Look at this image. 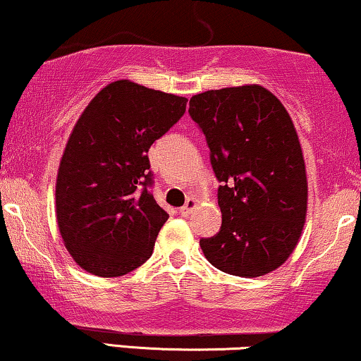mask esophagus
<instances>
[{
	"mask_svg": "<svg viewBox=\"0 0 361 361\" xmlns=\"http://www.w3.org/2000/svg\"><path fill=\"white\" fill-rule=\"evenodd\" d=\"M196 208V200L195 198H188L186 200V203L183 207L180 208V214L181 216H190L191 213H193V209Z\"/></svg>",
	"mask_w": 361,
	"mask_h": 361,
	"instance_id": "1",
	"label": "esophagus"
}]
</instances>
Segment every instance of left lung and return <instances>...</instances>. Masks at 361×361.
I'll return each mask as SVG.
<instances>
[{"mask_svg": "<svg viewBox=\"0 0 361 361\" xmlns=\"http://www.w3.org/2000/svg\"><path fill=\"white\" fill-rule=\"evenodd\" d=\"M188 111L221 181V228L200 240L204 257L235 276L275 271L302 236L308 203L302 145L288 111L259 85L195 94Z\"/></svg>", "mask_w": 361, "mask_h": 361, "instance_id": "left-lung-1", "label": "left lung"}]
</instances>
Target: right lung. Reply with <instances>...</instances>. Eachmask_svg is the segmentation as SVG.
<instances>
[{
    "label": "right lung",
    "mask_w": 361,
    "mask_h": 361,
    "mask_svg": "<svg viewBox=\"0 0 361 361\" xmlns=\"http://www.w3.org/2000/svg\"><path fill=\"white\" fill-rule=\"evenodd\" d=\"M188 99L130 80L104 86L73 128L56 176V220L71 258L91 275L133 271L152 257L168 213L154 202L148 149Z\"/></svg>",
    "instance_id": "add662e5"
}]
</instances>
